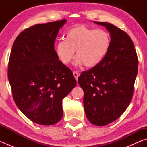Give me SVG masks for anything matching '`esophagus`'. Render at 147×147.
Returning a JSON list of instances; mask_svg holds the SVG:
<instances>
[{"label": "esophagus", "instance_id": "1", "mask_svg": "<svg viewBox=\"0 0 147 147\" xmlns=\"http://www.w3.org/2000/svg\"><path fill=\"white\" fill-rule=\"evenodd\" d=\"M73 75L74 76V78H75L76 80H78V76H79V73H78V72L74 71L73 72Z\"/></svg>", "mask_w": 147, "mask_h": 147}]
</instances>
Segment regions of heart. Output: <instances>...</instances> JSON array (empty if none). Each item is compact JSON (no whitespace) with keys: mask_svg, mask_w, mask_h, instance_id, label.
<instances>
[{"mask_svg":"<svg viewBox=\"0 0 147 147\" xmlns=\"http://www.w3.org/2000/svg\"><path fill=\"white\" fill-rule=\"evenodd\" d=\"M65 41L56 44L55 51L62 63L69 65L76 51V65L94 67L100 63L108 54L111 45L109 34L102 29L89 28L84 24L75 25L68 30Z\"/></svg>","mask_w":147,"mask_h":147,"instance_id":"1","label":"heart"}]
</instances>
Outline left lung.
Instances as JSON below:
<instances>
[{
	"instance_id": "8db88e82",
	"label": "left lung",
	"mask_w": 147,
	"mask_h": 147,
	"mask_svg": "<svg viewBox=\"0 0 147 147\" xmlns=\"http://www.w3.org/2000/svg\"><path fill=\"white\" fill-rule=\"evenodd\" d=\"M94 23L109 32L110 48L98 65L81 73L78 82L84 90L87 118L94 125L102 126L117 120L130 104L138 58L127 33L111 23Z\"/></svg>"
}]
</instances>
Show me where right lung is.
Wrapping results in <instances>:
<instances>
[{
	"mask_svg": "<svg viewBox=\"0 0 147 147\" xmlns=\"http://www.w3.org/2000/svg\"><path fill=\"white\" fill-rule=\"evenodd\" d=\"M62 19L35 24L15 40L9 56L8 77L13 100L32 122L53 125L63 116L62 100L76 84L70 69L59 60L54 41Z\"/></svg>",
	"mask_w": 147,
	"mask_h": 147,
	"instance_id": "right-lung-1",
	"label": "right lung"
}]
</instances>
